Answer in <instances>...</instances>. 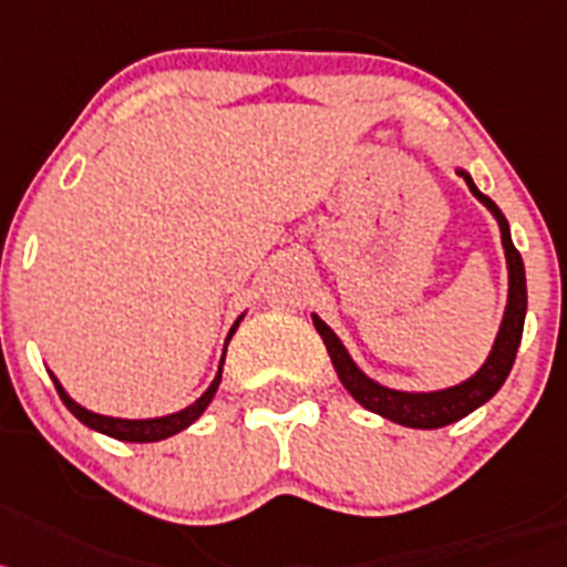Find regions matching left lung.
<instances>
[{
	"label": "left lung",
	"instance_id": "8db88e82",
	"mask_svg": "<svg viewBox=\"0 0 567 567\" xmlns=\"http://www.w3.org/2000/svg\"><path fill=\"white\" fill-rule=\"evenodd\" d=\"M460 176L467 182V188L476 199L485 205V208L494 214L496 225H499L502 234V248H505V262H508V305H505V317H502L499 333L494 339V348H491L488 359L482 362L480 371L474 377H467L465 382L451 388H440V391H396V388L379 385L377 379L368 377L362 368L357 365L348 353V348L342 344V339L322 322V319L313 313V328L322 337L324 348L331 353V362L337 368V377L353 400L359 402L368 411L385 416V420L396 422V425L405 427H422V431H431V427H445L451 422H460L462 416L474 413L476 408L485 405V402L494 396L502 388V382L508 379L511 368H514L516 348H519L522 339V324H525V311H528V288H525V265H522L519 250L511 243V228L508 219L502 216V210L496 208V202L491 196L482 194L474 185L471 174L462 171Z\"/></svg>",
	"mask_w": 567,
	"mask_h": 567
}]
</instances>
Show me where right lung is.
<instances>
[{
    "label": "right lung",
    "mask_w": 567,
    "mask_h": 567,
    "mask_svg": "<svg viewBox=\"0 0 567 567\" xmlns=\"http://www.w3.org/2000/svg\"><path fill=\"white\" fill-rule=\"evenodd\" d=\"M243 317L236 319L234 328H230L228 339H225V348H228L230 337L236 333V328H239ZM223 365H225V353H223V362H219V371H216L214 382H210L208 391L202 393L194 405L182 408V411H176V413H167V416H154V420H120V416H102V413H93V411H87V408L79 405V402H73L71 396H68L65 388H62V382H59L53 373H51V379L59 391V400L65 402L68 411H71L73 416L82 422V425L93 427V431H100V433H105V436H113V440H122V442H159V440H167V436H174V433L185 431L188 425H194L202 413H205V408H208L210 400H214L216 388H219V382H223Z\"/></svg>",
    "instance_id": "obj_1"
}]
</instances>
